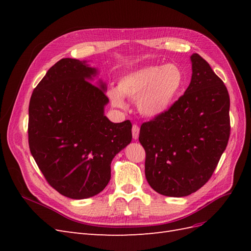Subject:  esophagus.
Returning <instances> with one entry per match:
<instances>
[{"instance_id": "esophagus-1", "label": "esophagus", "mask_w": 251, "mask_h": 251, "mask_svg": "<svg viewBox=\"0 0 251 251\" xmlns=\"http://www.w3.org/2000/svg\"><path fill=\"white\" fill-rule=\"evenodd\" d=\"M139 131H140V128H139V126L137 125H134L132 126V135H133V138L134 139H138V137H139Z\"/></svg>"}]
</instances>
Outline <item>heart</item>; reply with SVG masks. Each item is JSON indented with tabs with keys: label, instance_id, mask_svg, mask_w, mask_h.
I'll list each match as a JSON object with an SVG mask.
<instances>
[{
	"label": "heart",
	"instance_id": "heart-1",
	"mask_svg": "<svg viewBox=\"0 0 251 251\" xmlns=\"http://www.w3.org/2000/svg\"><path fill=\"white\" fill-rule=\"evenodd\" d=\"M183 85L184 75L177 65H151L124 75L117 90H110L108 96L117 108L125 107L123 97L136 100L141 115L154 118L172 107Z\"/></svg>",
	"mask_w": 251,
	"mask_h": 251
}]
</instances>
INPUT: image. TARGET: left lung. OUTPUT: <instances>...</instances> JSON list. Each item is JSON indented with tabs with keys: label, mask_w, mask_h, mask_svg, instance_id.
I'll list each match as a JSON object with an SVG mask.
<instances>
[{
	"label": "left lung",
	"mask_w": 251,
	"mask_h": 251,
	"mask_svg": "<svg viewBox=\"0 0 251 251\" xmlns=\"http://www.w3.org/2000/svg\"><path fill=\"white\" fill-rule=\"evenodd\" d=\"M184 94L160 116L143 123L146 178L157 193L185 197L210 179L230 135L227 88L198 53Z\"/></svg>",
	"instance_id": "obj_1"
}]
</instances>
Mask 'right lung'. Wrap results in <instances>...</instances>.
<instances>
[{
    "mask_svg": "<svg viewBox=\"0 0 251 251\" xmlns=\"http://www.w3.org/2000/svg\"><path fill=\"white\" fill-rule=\"evenodd\" d=\"M95 68L75 58L52 66L29 102L28 141L48 183L65 197L86 199L111 179V162L132 141L130 120L114 124L104 116L105 85L87 79Z\"/></svg>",
    "mask_w": 251,
    "mask_h": 251,
    "instance_id": "right-lung-1",
    "label": "right lung"
}]
</instances>
